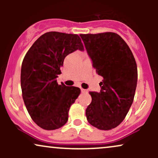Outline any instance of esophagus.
Wrapping results in <instances>:
<instances>
[{"label": "esophagus", "instance_id": "esophagus-1", "mask_svg": "<svg viewBox=\"0 0 158 158\" xmlns=\"http://www.w3.org/2000/svg\"><path fill=\"white\" fill-rule=\"evenodd\" d=\"M81 93H88V90H85V89H83V88H81Z\"/></svg>", "mask_w": 158, "mask_h": 158}]
</instances>
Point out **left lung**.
Listing matches in <instances>:
<instances>
[{"label":"left lung","instance_id":"left-lung-1","mask_svg":"<svg viewBox=\"0 0 158 158\" xmlns=\"http://www.w3.org/2000/svg\"><path fill=\"white\" fill-rule=\"evenodd\" d=\"M93 67L103 78L100 91H90L88 123L98 129L110 130L126 117L135 97L137 64L126 41L115 32L80 34Z\"/></svg>","mask_w":158,"mask_h":158}]
</instances>
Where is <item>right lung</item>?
<instances>
[{"label": "right lung", "instance_id": "obj_1", "mask_svg": "<svg viewBox=\"0 0 158 158\" xmlns=\"http://www.w3.org/2000/svg\"><path fill=\"white\" fill-rule=\"evenodd\" d=\"M83 50L77 34L49 32L41 35L25 55L21 64V85L27 111L41 128L55 130L68 120L70 106L81 93L77 87L59 85L64 58Z\"/></svg>", "mask_w": 158, "mask_h": 158}]
</instances>
